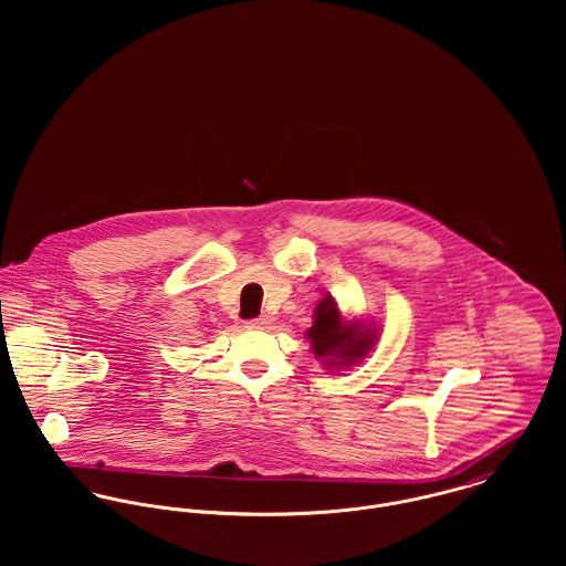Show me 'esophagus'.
I'll return each instance as SVG.
<instances>
[{"instance_id": "1", "label": "esophagus", "mask_w": 566, "mask_h": 566, "mask_svg": "<svg viewBox=\"0 0 566 566\" xmlns=\"http://www.w3.org/2000/svg\"><path fill=\"white\" fill-rule=\"evenodd\" d=\"M268 324H270V318H268V316H259V318L248 321V326H252V328H265Z\"/></svg>"}]
</instances>
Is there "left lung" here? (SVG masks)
Segmentation results:
<instances>
[{
	"mask_svg": "<svg viewBox=\"0 0 566 566\" xmlns=\"http://www.w3.org/2000/svg\"><path fill=\"white\" fill-rule=\"evenodd\" d=\"M307 339L312 344V353L324 359V366H353L373 350L377 342V326H368L361 321L346 323L335 301L328 296L314 310V324L307 331Z\"/></svg>",
	"mask_w": 566,
	"mask_h": 566,
	"instance_id": "1",
	"label": "left lung"
}]
</instances>
